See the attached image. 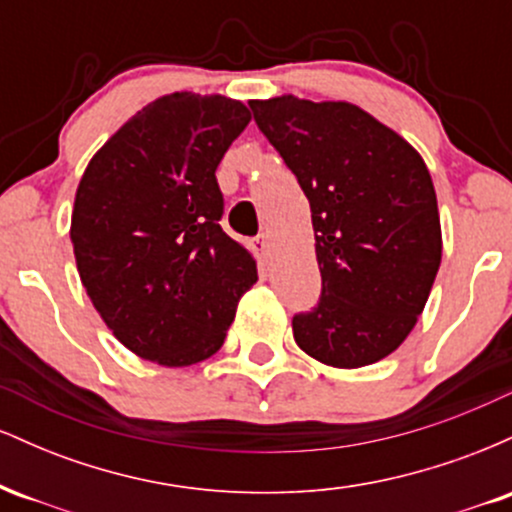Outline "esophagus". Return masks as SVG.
Masks as SVG:
<instances>
[{"label": "esophagus", "mask_w": 512, "mask_h": 512, "mask_svg": "<svg viewBox=\"0 0 512 512\" xmlns=\"http://www.w3.org/2000/svg\"><path fill=\"white\" fill-rule=\"evenodd\" d=\"M267 248H269V243H267V236H264V233H262V236L250 240V250L255 252V257L260 260L262 267L267 264Z\"/></svg>", "instance_id": "1"}]
</instances>
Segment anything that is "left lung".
<instances>
[{
    "instance_id": "obj_1",
    "label": "left lung",
    "mask_w": 512,
    "mask_h": 512,
    "mask_svg": "<svg viewBox=\"0 0 512 512\" xmlns=\"http://www.w3.org/2000/svg\"><path fill=\"white\" fill-rule=\"evenodd\" d=\"M250 108L310 202L322 296L293 317V339L332 368L390 356L424 313L443 255L424 158L354 103L289 93Z\"/></svg>"
}]
</instances>
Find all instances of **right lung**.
<instances>
[{
    "instance_id": "add662e5",
    "label": "right lung",
    "mask_w": 512,
    "mask_h": 512,
    "mask_svg": "<svg viewBox=\"0 0 512 512\" xmlns=\"http://www.w3.org/2000/svg\"><path fill=\"white\" fill-rule=\"evenodd\" d=\"M240 101L175 91L93 154L76 187V269L117 342L185 368L221 349L257 264L219 226L223 154L248 127Z\"/></svg>"
}]
</instances>
